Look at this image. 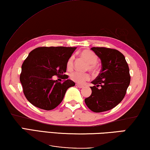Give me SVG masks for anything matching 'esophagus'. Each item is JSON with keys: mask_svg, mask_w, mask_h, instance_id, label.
Segmentation results:
<instances>
[{"mask_svg": "<svg viewBox=\"0 0 150 150\" xmlns=\"http://www.w3.org/2000/svg\"><path fill=\"white\" fill-rule=\"evenodd\" d=\"M76 86H77V87H79V88H83L84 87L83 85H79V84H76Z\"/></svg>", "mask_w": 150, "mask_h": 150, "instance_id": "1", "label": "esophagus"}]
</instances>
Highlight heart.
Returning a JSON list of instances; mask_svg holds the SVG:
<instances>
[{
    "label": "heart",
    "mask_w": 150,
    "mask_h": 150,
    "mask_svg": "<svg viewBox=\"0 0 150 150\" xmlns=\"http://www.w3.org/2000/svg\"><path fill=\"white\" fill-rule=\"evenodd\" d=\"M80 55L89 63L87 66V69L91 71L93 73H96L97 71L96 63L98 60L96 54L89 50L85 49L81 52ZM73 63H74V56L72 55L69 58L67 62V67L68 69L71 70L73 68ZM71 79L77 83L83 84L85 81L90 79V75L89 73H79L76 71V72L71 73Z\"/></svg>",
    "instance_id": "heart-1"
}]
</instances>
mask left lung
<instances>
[{
	"label": "left lung",
	"instance_id": "8db88e82",
	"mask_svg": "<svg viewBox=\"0 0 150 150\" xmlns=\"http://www.w3.org/2000/svg\"><path fill=\"white\" fill-rule=\"evenodd\" d=\"M101 61V70L91 83V95L85 99L87 106L96 113L115 108L124 98L130 83L129 69L123 54L105 47L91 49Z\"/></svg>",
	"mask_w": 150,
	"mask_h": 150
}]
</instances>
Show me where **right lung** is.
Wrapping results in <instances>:
<instances>
[{"label":"right lung","instance_id":"1","mask_svg":"<svg viewBox=\"0 0 150 150\" xmlns=\"http://www.w3.org/2000/svg\"><path fill=\"white\" fill-rule=\"evenodd\" d=\"M76 47H42L28 54L22 65L20 81L27 100L38 108L51 110L63 101L73 81L64 75L67 62ZM54 75L63 76V83L53 80Z\"/></svg>","mask_w":150,"mask_h":150}]
</instances>
